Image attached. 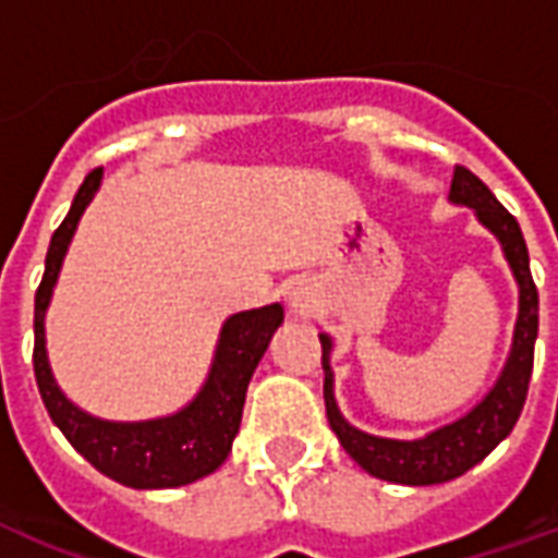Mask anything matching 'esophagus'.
Wrapping results in <instances>:
<instances>
[{"label": "esophagus", "mask_w": 558, "mask_h": 558, "mask_svg": "<svg viewBox=\"0 0 558 558\" xmlns=\"http://www.w3.org/2000/svg\"><path fill=\"white\" fill-rule=\"evenodd\" d=\"M313 292H310V287H304V283H298V287L289 289V310H292V316L298 318H307L310 313H313Z\"/></svg>", "instance_id": "obj_1"}]
</instances>
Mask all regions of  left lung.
<instances>
[{"mask_svg":"<svg viewBox=\"0 0 558 558\" xmlns=\"http://www.w3.org/2000/svg\"><path fill=\"white\" fill-rule=\"evenodd\" d=\"M450 202L471 207L483 228L495 233L509 269L518 280V322L512 348L506 365L488 395L465 412L462 418L450 421L439 430L427 433L424 439H383L372 433L356 430L339 412L333 398V368H330V336L322 339V368H325V410L330 430L339 436L348 457L368 471L372 477L401 483V486H436L465 474L468 468L492 453L500 441L512 433L518 415L524 410L530 374H533V348L538 336V289L530 275V254H526L524 233L512 213L497 202L495 193L465 166L453 169L450 181Z\"/></svg>","mask_w":558,"mask_h":558,"instance_id":"obj_1","label":"left lung"}]
</instances>
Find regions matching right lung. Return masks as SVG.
Listing matches in <instances>:
<instances>
[{
	"mask_svg": "<svg viewBox=\"0 0 558 558\" xmlns=\"http://www.w3.org/2000/svg\"><path fill=\"white\" fill-rule=\"evenodd\" d=\"M101 184V166L84 178L61 228L46 251V271L34 295V377L46 410L70 445L105 477L128 488H178L207 477L231 453L240 433L251 374L283 322V307L233 313L222 325L207 380L175 415L151 421H105L78 410L54 383L46 356V310L81 213Z\"/></svg>",
	"mask_w": 558,
	"mask_h": 558,
	"instance_id": "add662e5",
	"label": "right lung"
}]
</instances>
